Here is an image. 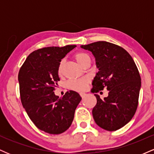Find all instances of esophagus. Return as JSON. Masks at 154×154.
Returning <instances> with one entry per match:
<instances>
[{
	"label": "esophagus",
	"instance_id": "34e87169",
	"mask_svg": "<svg viewBox=\"0 0 154 154\" xmlns=\"http://www.w3.org/2000/svg\"><path fill=\"white\" fill-rule=\"evenodd\" d=\"M79 95H80V96L82 97V98H84V97L86 95V94H85V93H79Z\"/></svg>",
	"mask_w": 154,
	"mask_h": 154
}]
</instances>
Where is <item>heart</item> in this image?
Segmentation results:
<instances>
[{"mask_svg": "<svg viewBox=\"0 0 154 154\" xmlns=\"http://www.w3.org/2000/svg\"><path fill=\"white\" fill-rule=\"evenodd\" d=\"M75 58L76 61L79 65L82 66L85 61L88 60H91L89 55L85 52H79L75 54ZM63 61H61L59 63V67H58V73L59 75H61L63 71ZM88 82V80L87 79H72L67 82V87L69 89L74 90V91H84L87 87V84Z\"/></svg>", "mask_w": 154, "mask_h": 154, "instance_id": "obj_1", "label": "heart"}]
</instances>
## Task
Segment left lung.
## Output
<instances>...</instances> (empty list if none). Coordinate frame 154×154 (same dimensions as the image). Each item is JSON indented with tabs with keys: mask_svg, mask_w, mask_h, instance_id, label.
Instances as JSON below:
<instances>
[{
	"mask_svg": "<svg viewBox=\"0 0 154 154\" xmlns=\"http://www.w3.org/2000/svg\"><path fill=\"white\" fill-rule=\"evenodd\" d=\"M91 51L98 72L93 79L91 92L106 88L109 95L102 100L98 94L93 116L100 128L115 131L127 125L137 110L141 79L132 56L119 45L98 41L81 45Z\"/></svg>",
	"mask_w": 154,
	"mask_h": 154,
	"instance_id": "1",
	"label": "left lung"
}]
</instances>
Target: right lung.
Returning <instances> with one entry per match:
<instances>
[{"label":"right lung","instance_id":"1","mask_svg":"<svg viewBox=\"0 0 154 154\" xmlns=\"http://www.w3.org/2000/svg\"><path fill=\"white\" fill-rule=\"evenodd\" d=\"M76 47H46L33 51L19 72L21 101L28 116L40 130L58 135L71 126L82 98L67 91L61 98L54 90L60 80L58 67L61 59Z\"/></svg>","mask_w":154,"mask_h":154}]
</instances>
